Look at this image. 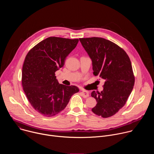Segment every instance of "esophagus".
Instances as JSON below:
<instances>
[{
	"mask_svg": "<svg viewBox=\"0 0 154 154\" xmlns=\"http://www.w3.org/2000/svg\"><path fill=\"white\" fill-rule=\"evenodd\" d=\"M81 93H82V96L84 98H87L88 97H89V93L88 91L85 90H81Z\"/></svg>",
	"mask_w": 154,
	"mask_h": 154,
	"instance_id": "1",
	"label": "esophagus"
}]
</instances>
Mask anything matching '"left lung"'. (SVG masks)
<instances>
[{
  "instance_id": "obj_1",
  "label": "left lung",
  "mask_w": 154,
  "mask_h": 154,
  "mask_svg": "<svg viewBox=\"0 0 154 154\" xmlns=\"http://www.w3.org/2000/svg\"><path fill=\"white\" fill-rule=\"evenodd\" d=\"M79 40L92 61L93 74L105 80L100 93H91L97 101L92 112L102 118L110 117L125 105L134 88L130 60L122 48L109 40L98 37Z\"/></svg>"
}]
</instances>
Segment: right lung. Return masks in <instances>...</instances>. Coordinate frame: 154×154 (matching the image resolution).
<instances>
[{"label": "right lung", "mask_w": 154, "mask_h": 154, "mask_svg": "<svg viewBox=\"0 0 154 154\" xmlns=\"http://www.w3.org/2000/svg\"><path fill=\"white\" fill-rule=\"evenodd\" d=\"M78 42V39L49 37L26 57L22 72L23 90L31 105L44 116L51 117L61 112L79 91L75 86L60 84L55 74Z\"/></svg>", "instance_id": "1"}]
</instances>
